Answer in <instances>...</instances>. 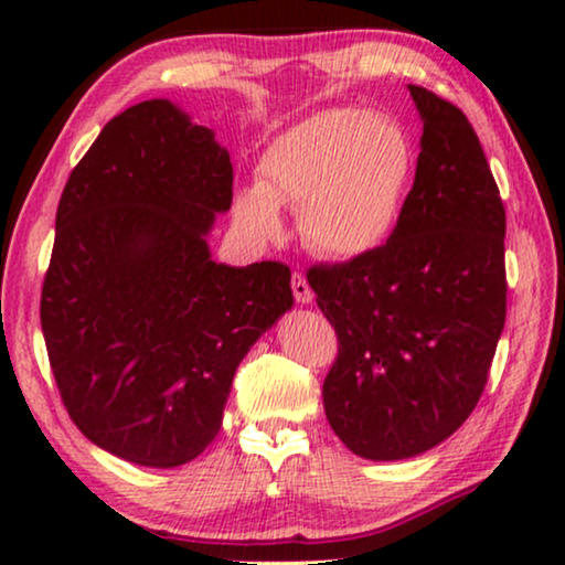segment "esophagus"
I'll list each match as a JSON object with an SVG mask.
<instances>
[{
    "instance_id": "obj_1",
    "label": "esophagus",
    "mask_w": 565,
    "mask_h": 565,
    "mask_svg": "<svg viewBox=\"0 0 565 565\" xmlns=\"http://www.w3.org/2000/svg\"><path fill=\"white\" fill-rule=\"evenodd\" d=\"M290 285H292V296H296L298 303H311L313 290H311V285H308L303 273H292Z\"/></svg>"
}]
</instances>
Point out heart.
I'll list each match as a JSON object with an SVG mask.
<instances>
[{
    "label": "heart",
    "mask_w": 565,
    "mask_h": 565,
    "mask_svg": "<svg viewBox=\"0 0 565 565\" xmlns=\"http://www.w3.org/2000/svg\"><path fill=\"white\" fill-rule=\"evenodd\" d=\"M414 177V146L396 120L329 107L282 130L262 151L257 188L236 195V221L262 238L282 231L277 205L300 207L313 252L354 259L388 242Z\"/></svg>",
    "instance_id": "obj_1"
}]
</instances>
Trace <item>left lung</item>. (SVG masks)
Listing matches in <instances>:
<instances>
[{
	"label": "left lung",
	"mask_w": 565,
	"mask_h": 565,
	"mask_svg": "<svg viewBox=\"0 0 565 565\" xmlns=\"http://www.w3.org/2000/svg\"><path fill=\"white\" fill-rule=\"evenodd\" d=\"M408 92L424 130L398 226L365 257L308 267L339 342L323 412L367 460L412 458L468 419L507 319V213L481 141L460 107Z\"/></svg>",
	"instance_id": "left-lung-1"
}]
</instances>
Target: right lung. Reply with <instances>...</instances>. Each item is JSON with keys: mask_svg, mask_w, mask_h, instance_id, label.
<instances>
[{"mask_svg": "<svg viewBox=\"0 0 565 565\" xmlns=\"http://www.w3.org/2000/svg\"><path fill=\"white\" fill-rule=\"evenodd\" d=\"M231 200L228 151L167 99L115 115L61 192L49 362L82 435L136 466H182L213 443L238 362L292 306L282 262L211 259L205 234Z\"/></svg>", "mask_w": 565, "mask_h": 565, "instance_id": "right-lung-1", "label": "right lung"}]
</instances>
